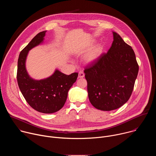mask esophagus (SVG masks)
<instances>
[{
    "mask_svg": "<svg viewBox=\"0 0 156 156\" xmlns=\"http://www.w3.org/2000/svg\"><path fill=\"white\" fill-rule=\"evenodd\" d=\"M84 76V73L83 72H80L78 73V78H83Z\"/></svg>",
    "mask_w": 156,
    "mask_h": 156,
    "instance_id": "esophagus-1",
    "label": "esophagus"
}]
</instances>
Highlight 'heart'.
I'll return each mask as SVG.
<instances>
[{"instance_id": "heart-1", "label": "heart", "mask_w": 156, "mask_h": 156, "mask_svg": "<svg viewBox=\"0 0 156 156\" xmlns=\"http://www.w3.org/2000/svg\"><path fill=\"white\" fill-rule=\"evenodd\" d=\"M102 51V48L100 46L96 47L92 51H91L86 56V62L91 63L95 61L101 55Z\"/></svg>"}]
</instances>
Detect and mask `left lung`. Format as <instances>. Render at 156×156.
<instances>
[{
    "instance_id": "8db88e82",
    "label": "left lung",
    "mask_w": 156,
    "mask_h": 156,
    "mask_svg": "<svg viewBox=\"0 0 156 156\" xmlns=\"http://www.w3.org/2000/svg\"><path fill=\"white\" fill-rule=\"evenodd\" d=\"M113 36L108 52L84 70L89 99L104 111L117 109L128 101L139 70L134 51L118 33Z\"/></svg>"
}]
</instances>
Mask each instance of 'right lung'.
I'll return each instance as SVG.
<instances>
[{"instance_id":"obj_1","label":"right lung","mask_w":156,"mask_h":156,"mask_svg":"<svg viewBox=\"0 0 156 156\" xmlns=\"http://www.w3.org/2000/svg\"><path fill=\"white\" fill-rule=\"evenodd\" d=\"M46 31L38 33L23 49L18 57L16 78L20 90L28 104L37 112L52 114L64 105L68 92L76 81L78 73L70 75L56 70L50 77L35 80L28 74L25 62L30 50L42 43Z\"/></svg>"}]
</instances>
